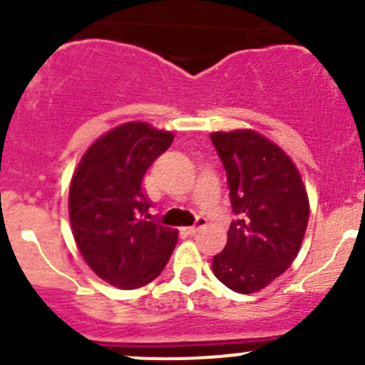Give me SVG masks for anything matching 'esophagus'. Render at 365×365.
Masks as SVG:
<instances>
[{
    "label": "esophagus",
    "mask_w": 365,
    "mask_h": 365,
    "mask_svg": "<svg viewBox=\"0 0 365 365\" xmlns=\"http://www.w3.org/2000/svg\"><path fill=\"white\" fill-rule=\"evenodd\" d=\"M206 224V217H203V215H200L196 219V224H194V226H189V227H185L187 230V233L189 235H194V233H197V231L201 230V227H203Z\"/></svg>",
    "instance_id": "obj_1"
}]
</instances>
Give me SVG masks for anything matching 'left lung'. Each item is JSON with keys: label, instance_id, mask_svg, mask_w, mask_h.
<instances>
[{"label": "left lung", "instance_id": "left-lung-1", "mask_svg": "<svg viewBox=\"0 0 365 365\" xmlns=\"http://www.w3.org/2000/svg\"><path fill=\"white\" fill-rule=\"evenodd\" d=\"M226 169L237 220L212 270L237 293H254L282 274L300 251L309 200L292 159L254 130L210 134Z\"/></svg>", "mask_w": 365, "mask_h": 365}]
</instances>
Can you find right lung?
<instances>
[{"instance_id": "right-lung-1", "label": "right lung", "mask_w": 365, "mask_h": 365, "mask_svg": "<svg viewBox=\"0 0 365 365\" xmlns=\"http://www.w3.org/2000/svg\"><path fill=\"white\" fill-rule=\"evenodd\" d=\"M173 134L143 121L120 125L88 148L72 176L73 238L91 270L109 284L135 289L159 277L178 231L148 213L145 173Z\"/></svg>"}]
</instances>
